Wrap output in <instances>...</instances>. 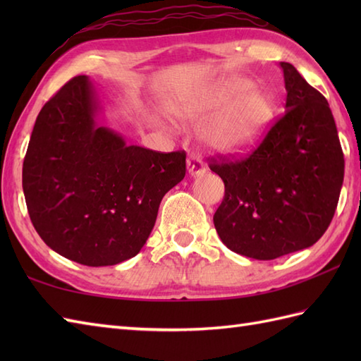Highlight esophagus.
<instances>
[{
  "label": "esophagus",
  "instance_id": "obj_1",
  "mask_svg": "<svg viewBox=\"0 0 361 361\" xmlns=\"http://www.w3.org/2000/svg\"><path fill=\"white\" fill-rule=\"evenodd\" d=\"M186 166H188V172H189L190 176H200L206 171L203 161L200 158H197V157H190L188 159Z\"/></svg>",
  "mask_w": 361,
  "mask_h": 361
}]
</instances>
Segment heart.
<instances>
[{
    "label": "heart",
    "mask_w": 361,
    "mask_h": 361,
    "mask_svg": "<svg viewBox=\"0 0 361 361\" xmlns=\"http://www.w3.org/2000/svg\"><path fill=\"white\" fill-rule=\"evenodd\" d=\"M180 116L195 124L209 122L203 141L214 152L235 155L255 145L274 114V99L245 78H228L178 106Z\"/></svg>",
    "instance_id": "obj_1"
}]
</instances>
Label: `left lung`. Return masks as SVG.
I'll use <instances>...</instances> for the list:
<instances>
[{
	"label": "left lung",
	"mask_w": 361,
	"mask_h": 361,
	"mask_svg": "<svg viewBox=\"0 0 361 361\" xmlns=\"http://www.w3.org/2000/svg\"><path fill=\"white\" fill-rule=\"evenodd\" d=\"M286 113L248 158L209 164L225 183L214 226L226 247L271 260L312 247L338 204L344 157L326 97L293 65L279 63Z\"/></svg>",
	"instance_id": "obj_1"
}]
</instances>
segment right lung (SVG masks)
I'll use <instances>...</instances> for the list:
<instances>
[{"instance_id": "1", "label": "right lung", "mask_w": 361, "mask_h": 361, "mask_svg": "<svg viewBox=\"0 0 361 361\" xmlns=\"http://www.w3.org/2000/svg\"><path fill=\"white\" fill-rule=\"evenodd\" d=\"M104 105L87 75L38 113L23 163L29 217L51 250L88 267L136 256L166 192L185 178V152L128 145L99 124Z\"/></svg>"}]
</instances>
